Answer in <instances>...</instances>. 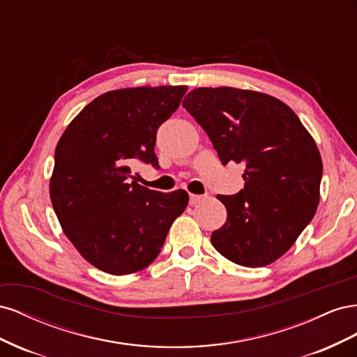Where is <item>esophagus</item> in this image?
<instances>
[{"instance_id":"1","label":"esophagus","mask_w":357,"mask_h":357,"mask_svg":"<svg viewBox=\"0 0 357 357\" xmlns=\"http://www.w3.org/2000/svg\"><path fill=\"white\" fill-rule=\"evenodd\" d=\"M205 199H207V197H205V195H195V193H189V202H190V205L201 204Z\"/></svg>"}]
</instances>
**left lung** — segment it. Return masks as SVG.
<instances>
[{"instance_id":"1","label":"left lung","mask_w":357,"mask_h":357,"mask_svg":"<svg viewBox=\"0 0 357 357\" xmlns=\"http://www.w3.org/2000/svg\"><path fill=\"white\" fill-rule=\"evenodd\" d=\"M219 159L244 164V189L218 198L228 218L211 234L222 256L243 266L282 257L314 218L323 172L316 142L295 112L271 95L198 88L183 100Z\"/></svg>"}]
</instances>
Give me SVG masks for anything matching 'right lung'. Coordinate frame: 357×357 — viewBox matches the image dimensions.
<instances>
[{"instance_id":"add662e5","label":"right lung","mask_w":357,"mask_h":357,"mask_svg":"<svg viewBox=\"0 0 357 357\" xmlns=\"http://www.w3.org/2000/svg\"><path fill=\"white\" fill-rule=\"evenodd\" d=\"M186 91L139 86L105 92L59 138L50 177L53 210L79 253L107 274H132L152 264L189 202L186 190L160 193L129 181L134 160L158 165V128Z\"/></svg>"}]
</instances>
